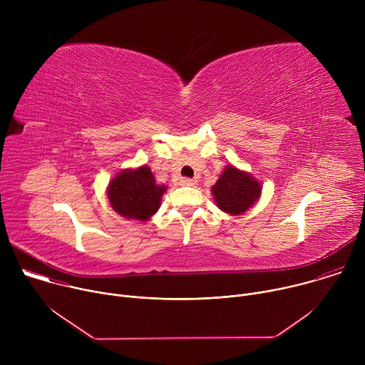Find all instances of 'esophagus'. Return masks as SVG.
Here are the masks:
<instances>
[{
	"label": "esophagus",
	"instance_id": "esophagus-1",
	"mask_svg": "<svg viewBox=\"0 0 365 365\" xmlns=\"http://www.w3.org/2000/svg\"><path fill=\"white\" fill-rule=\"evenodd\" d=\"M182 185H185V186H195L196 180L195 179H189V178H183L182 179Z\"/></svg>",
	"mask_w": 365,
	"mask_h": 365
}]
</instances>
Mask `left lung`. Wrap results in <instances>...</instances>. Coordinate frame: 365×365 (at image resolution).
I'll return each instance as SVG.
<instances>
[{
    "label": "left lung",
    "instance_id": "1",
    "mask_svg": "<svg viewBox=\"0 0 365 365\" xmlns=\"http://www.w3.org/2000/svg\"><path fill=\"white\" fill-rule=\"evenodd\" d=\"M211 190L221 211L231 215H241L259 199L262 185L251 173L230 165L224 169Z\"/></svg>",
    "mask_w": 365,
    "mask_h": 365
}]
</instances>
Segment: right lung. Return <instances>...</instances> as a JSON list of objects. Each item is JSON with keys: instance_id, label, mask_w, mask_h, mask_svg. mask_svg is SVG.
<instances>
[{"instance_id": "1", "label": "right lung", "mask_w": 365, "mask_h": 365, "mask_svg": "<svg viewBox=\"0 0 365 365\" xmlns=\"http://www.w3.org/2000/svg\"><path fill=\"white\" fill-rule=\"evenodd\" d=\"M166 192L165 185H158L148 166L125 169L108 185V199L113 210L127 220L147 221L158 212Z\"/></svg>"}]
</instances>
